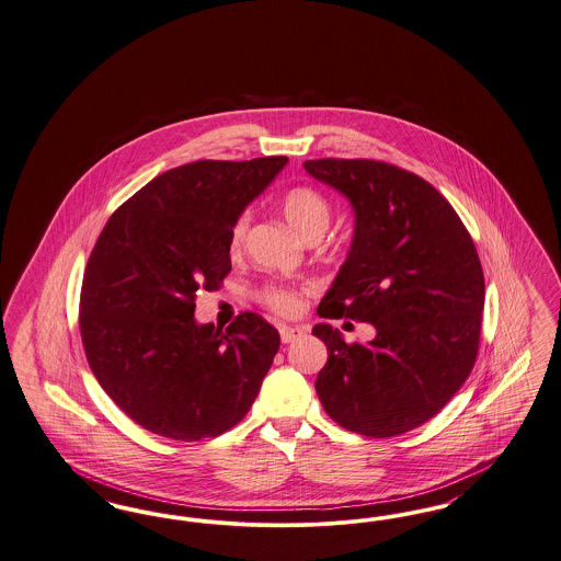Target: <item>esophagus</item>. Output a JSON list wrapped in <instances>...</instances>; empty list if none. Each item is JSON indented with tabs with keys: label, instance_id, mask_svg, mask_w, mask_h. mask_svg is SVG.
<instances>
[{
	"label": "esophagus",
	"instance_id": "1",
	"mask_svg": "<svg viewBox=\"0 0 561 561\" xmlns=\"http://www.w3.org/2000/svg\"><path fill=\"white\" fill-rule=\"evenodd\" d=\"M278 331H280V342L283 343L297 342L299 337H304V335H306V329H301V327H287V324H280V327H278Z\"/></svg>",
	"mask_w": 561,
	"mask_h": 561
}]
</instances>
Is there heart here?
I'll list each match as a JSON object with an SVG mask.
<instances>
[{"label":"heart","mask_w":561,"mask_h":561,"mask_svg":"<svg viewBox=\"0 0 561 561\" xmlns=\"http://www.w3.org/2000/svg\"><path fill=\"white\" fill-rule=\"evenodd\" d=\"M280 209H283L285 219L291 224L293 230L306 241H318L324 234V230L329 228V221H331L329 201L310 186L291 188L287 195L283 196ZM247 224H249L247 214H241L239 218L234 219V224L230 228V234H228V244H230L232 251L241 249L244 232H247ZM260 299L266 308H270L276 314H280V317L295 314L301 308L299 293L291 289V287H283V285L264 287L260 291Z\"/></svg>","instance_id":"b5f03b06"}]
</instances>
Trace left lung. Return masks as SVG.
I'll list each match as a JSON object with an SVG mask.
<instances>
[{
    "label": "left lung",
    "instance_id": "1",
    "mask_svg": "<svg viewBox=\"0 0 561 561\" xmlns=\"http://www.w3.org/2000/svg\"><path fill=\"white\" fill-rule=\"evenodd\" d=\"M304 168L356 214L347 260L318 317L377 329L368 343H347L324 322L312 329L329 352L320 404L350 432L400 436L436 416L476 365L484 310L476 244L453 205L413 171L373 159Z\"/></svg>",
    "mask_w": 561,
    "mask_h": 561
}]
</instances>
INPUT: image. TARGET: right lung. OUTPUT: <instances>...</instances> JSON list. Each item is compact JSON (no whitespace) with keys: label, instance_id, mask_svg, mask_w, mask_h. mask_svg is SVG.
<instances>
[{"label":"right lung","instance_id":"obj_1","mask_svg":"<svg viewBox=\"0 0 561 561\" xmlns=\"http://www.w3.org/2000/svg\"><path fill=\"white\" fill-rule=\"evenodd\" d=\"M287 157L195 161L150 180L108 218L83 272L79 331L102 390L134 423L195 442L234 427L278 352V331L241 312L196 324L201 289L230 272L228 234Z\"/></svg>","mask_w":561,"mask_h":561}]
</instances>
